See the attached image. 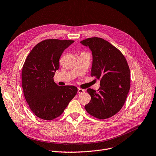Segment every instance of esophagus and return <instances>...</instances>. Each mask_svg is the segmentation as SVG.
<instances>
[{
  "instance_id": "1",
  "label": "esophagus",
  "mask_w": 156,
  "mask_h": 156,
  "mask_svg": "<svg viewBox=\"0 0 156 156\" xmlns=\"http://www.w3.org/2000/svg\"><path fill=\"white\" fill-rule=\"evenodd\" d=\"M84 92V90H83V89H80V88H78L77 89V93L79 94H81V93H83Z\"/></svg>"
}]
</instances>
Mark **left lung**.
I'll list each match as a JSON object with an SVG mask.
<instances>
[{
  "mask_svg": "<svg viewBox=\"0 0 156 156\" xmlns=\"http://www.w3.org/2000/svg\"><path fill=\"white\" fill-rule=\"evenodd\" d=\"M92 52L91 76L100 79L98 92L89 88L90 102L87 113L100 119L116 114L124 105L130 88V70L121 52L108 41L98 37L80 41Z\"/></svg>",
  "mask_w": 156,
  "mask_h": 156,
  "instance_id": "1",
  "label": "left lung"
}]
</instances>
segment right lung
<instances>
[{
    "label": "right lung",
    "mask_w": 156,
    "mask_h": 156,
    "mask_svg": "<svg viewBox=\"0 0 156 156\" xmlns=\"http://www.w3.org/2000/svg\"><path fill=\"white\" fill-rule=\"evenodd\" d=\"M70 40H44L32 49L22 69V87L32 112L44 120L60 116L77 93L73 86H58L54 81L59 60Z\"/></svg>",
    "instance_id": "right-lung-1"
}]
</instances>
